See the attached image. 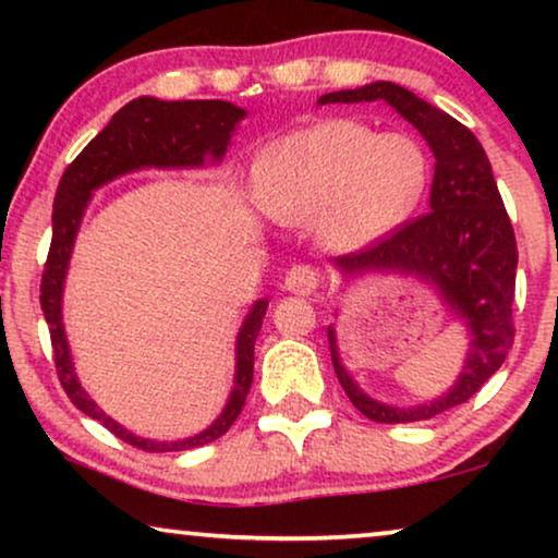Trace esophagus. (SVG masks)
<instances>
[{
	"mask_svg": "<svg viewBox=\"0 0 558 558\" xmlns=\"http://www.w3.org/2000/svg\"><path fill=\"white\" fill-rule=\"evenodd\" d=\"M317 284H319V274L312 269V266H304V264L292 266V269H289L287 277H284L287 292L300 294V296H307V294L315 292Z\"/></svg>",
	"mask_w": 558,
	"mask_h": 558,
	"instance_id": "34e87169",
	"label": "esophagus"
}]
</instances>
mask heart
Returning <instances> with one entry per match:
<instances>
[{
	"instance_id": "heart-1",
	"label": "heart",
	"mask_w": 558,
	"mask_h": 558,
	"mask_svg": "<svg viewBox=\"0 0 558 558\" xmlns=\"http://www.w3.org/2000/svg\"><path fill=\"white\" fill-rule=\"evenodd\" d=\"M429 185V159L414 136L378 134L330 119L281 136L254 167V197L287 226L315 220L330 248L355 251L407 223Z\"/></svg>"
}]
</instances>
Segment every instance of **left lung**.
Segmentation results:
<instances>
[{"label":"left lung","instance_id":"1","mask_svg":"<svg viewBox=\"0 0 558 558\" xmlns=\"http://www.w3.org/2000/svg\"><path fill=\"white\" fill-rule=\"evenodd\" d=\"M386 101L409 121L434 155L429 213L399 228L391 239L357 254L335 258L340 292L363 277H407L432 289L441 307L464 327L462 368L445 393L422 403L380 401L371 396L345 368L338 332L327 327L335 376L353 407L378 424L424 422L460 407L475 396L500 368L513 345V294L518 248L513 226L502 208L490 159L477 136L460 121L437 109L409 88L376 81L361 88L332 90L317 98L325 104Z\"/></svg>","mask_w":558,"mask_h":558}]
</instances>
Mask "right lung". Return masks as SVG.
<instances>
[{
    "label": "right lung",
    "mask_w": 558,
    "mask_h": 558,
    "mask_svg": "<svg viewBox=\"0 0 558 558\" xmlns=\"http://www.w3.org/2000/svg\"><path fill=\"white\" fill-rule=\"evenodd\" d=\"M246 109L231 101H162L155 96H140L124 109L113 113L109 124L88 142V147L68 165L60 178L56 203H52V243L48 264H45L40 304L45 323L50 327L52 350H56L58 378L68 399L83 414L101 422L106 429L117 434L144 452H182L210 445L231 429L241 414L246 393L254 380V342L262 330L269 300H256L235 335V371L233 386L220 414L203 432L182 439H149L140 437L117 418H111L81 386L75 373L73 353L68 345L63 325V292L68 266L73 258V246L78 239L83 216L98 187L140 170H203V167L223 162L228 144Z\"/></svg>",
    "instance_id": "right-lung-1"
}]
</instances>
